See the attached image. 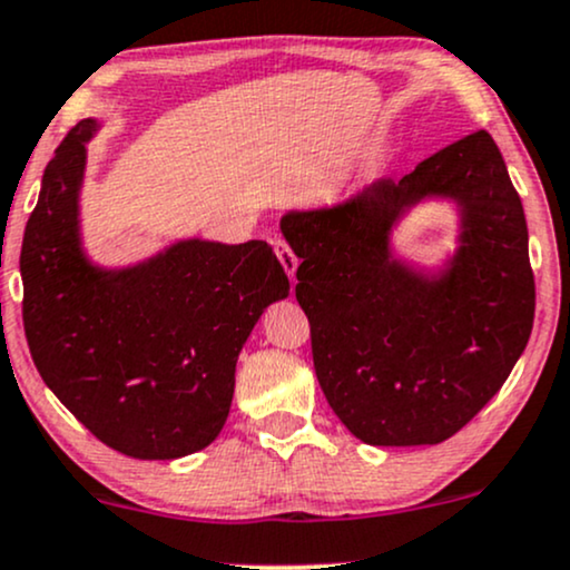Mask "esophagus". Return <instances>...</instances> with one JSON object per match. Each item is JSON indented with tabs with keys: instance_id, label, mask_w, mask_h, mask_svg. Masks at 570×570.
<instances>
[{
	"instance_id": "obj_1",
	"label": "esophagus",
	"mask_w": 570,
	"mask_h": 570,
	"mask_svg": "<svg viewBox=\"0 0 570 570\" xmlns=\"http://www.w3.org/2000/svg\"><path fill=\"white\" fill-rule=\"evenodd\" d=\"M273 249H276L281 265H284V271L289 273V278H294V273H297L299 259H297V255H294V252H292V246L286 244L284 238H273Z\"/></svg>"
}]
</instances>
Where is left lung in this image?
Masks as SVG:
<instances>
[{
	"label": "left lung",
	"instance_id": "8db88e82",
	"mask_svg": "<svg viewBox=\"0 0 570 570\" xmlns=\"http://www.w3.org/2000/svg\"><path fill=\"white\" fill-rule=\"evenodd\" d=\"M463 212L455 259L428 279L397 264L389 228L422 197ZM281 233L303 263L297 303L328 406L368 445H435L481 411L531 337L537 286L520 196L478 129L382 177L351 202L289 212Z\"/></svg>",
	"mask_w": 570,
	"mask_h": 570
}]
</instances>
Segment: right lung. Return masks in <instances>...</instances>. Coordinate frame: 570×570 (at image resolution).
<instances>
[{"mask_svg": "<svg viewBox=\"0 0 570 570\" xmlns=\"http://www.w3.org/2000/svg\"><path fill=\"white\" fill-rule=\"evenodd\" d=\"M95 119L47 164L23 233V328L45 385L98 441L135 459L209 445L228 420L236 361L263 311L289 294L265 242H177L125 271L81 252L79 188Z\"/></svg>", "mask_w": 570, "mask_h": 570, "instance_id": "right-lung-1", "label": "right lung"}]
</instances>
